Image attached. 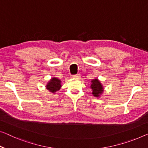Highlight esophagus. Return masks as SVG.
Returning <instances> with one entry per match:
<instances>
[{
	"label": "esophagus",
	"instance_id": "34e87169",
	"mask_svg": "<svg viewBox=\"0 0 148 148\" xmlns=\"http://www.w3.org/2000/svg\"><path fill=\"white\" fill-rule=\"evenodd\" d=\"M80 76H81V75H80V74H79V73L77 74H75L73 76L74 78H80Z\"/></svg>",
	"mask_w": 148,
	"mask_h": 148
}]
</instances>
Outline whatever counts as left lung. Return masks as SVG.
I'll use <instances>...</instances> for the list:
<instances>
[{
    "label": "left lung",
    "instance_id": "1",
    "mask_svg": "<svg viewBox=\"0 0 148 148\" xmlns=\"http://www.w3.org/2000/svg\"><path fill=\"white\" fill-rule=\"evenodd\" d=\"M91 88L92 89V94L94 96L98 97L103 92V88L98 79H94L92 81Z\"/></svg>",
    "mask_w": 148,
    "mask_h": 148
}]
</instances>
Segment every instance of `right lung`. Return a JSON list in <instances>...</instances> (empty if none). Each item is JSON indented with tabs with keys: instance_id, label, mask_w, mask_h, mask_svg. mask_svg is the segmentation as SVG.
I'll use <instances>...</instances> for the list:
<instances>
[{
	"instance_id": "obj_1",
	"label": "right lung",
	"mask_w": 148,
	"mask_h": 148,
	"mask_svg": "<svg viewBox=\"0 0 148 148\" xmlns=\"http://www.w3.org/2000/svg\"><path fill=\"white\" fill-rule=\"evenodd\" d=\"M61 87V81L56 78H53L50 82L46 85V88L50 92L54 93L60 90Z\"/></svg>"
}]
</instances>
